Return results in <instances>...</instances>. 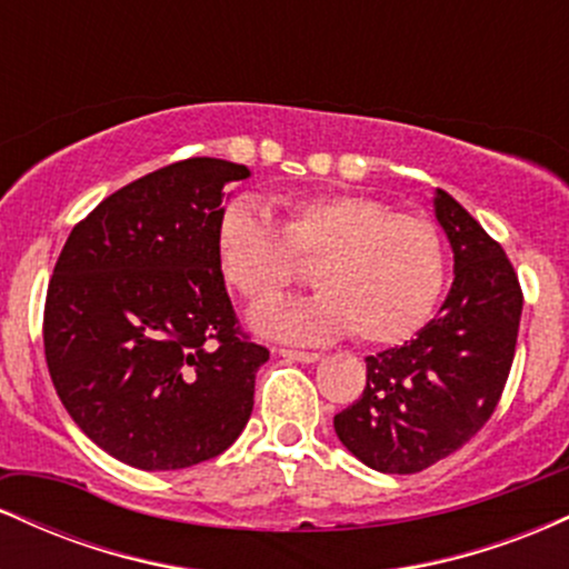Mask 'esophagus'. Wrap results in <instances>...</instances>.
<instances>
[{
	"label": "esophagus",
	"mask_w": 569,
	"mask_h": 569,
	"mask_svg": "<svg viewBox=\"0 0 569 569\" xmlns=\"http://www.w3.org/2000/svg\"><path fill=\"white\" fill-rule=\"evenodd\" d=\"M278 356L289 358V361H297V363H316L318 358H321L318 352H312V350H291V348H280Z\"/></svg>",
	"instance_id": "obj_1"
}]
</instances>
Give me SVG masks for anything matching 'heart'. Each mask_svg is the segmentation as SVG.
<instances>
[{
    "label": "heart",
    "instance_id": "1",
    "mask_svg": "<svg viewBox=\"0 0 569 569\" xmlns=\"http://www.w3.org/2000/svg\"><path fill=\"white\" fill-rule=\"evenodd\" d=\"M217 253L224 278L248 302H267L312 264L321 291L278 299L251 312V326L283 342H329L356 335L363 345H398L428 321L447 276L433 221L393 213L358 192L289 200L283 221L259 202L221 208Z\"/></svg>",
    "mask_w": 569,
    "mask_h": 569
}]
</instances>
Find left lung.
<instances>
[{
    "label": "left lung",
    "mask_w": 569,
    "mask_h": 569,
    "mask_svg": "<svg viewBox=\"0 0 569 569\" xmlns=\"http://www.w3.org/2000/svg\"><path fill=\"white\" fill-rule=\"evenodd\" d=\"M433 213L455 253L439 316L401 348L367 358V388L335 417L339 441L380 473H417L471 441L513 363L521 289L500 243L452 194Z\"/></svg>",
    "instance_id": "left-lung-1"
}]
</instances>
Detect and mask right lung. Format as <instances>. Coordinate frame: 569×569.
Listing matches in <instances>:
<instances>
[{
    "instance_id": "right-lung-1",
    "label": "right lung",
    "mask_w": 569,
    "mask_h": 569,
    "mask_svg": "<svg viewBox=\"0 0 569 569\" xmlns=\"http://www.w3.org/2000/svg\"><path fill=\"white\" fill-rule=\"evenodd\" d=\"M246 166L189 158L98 202L44 302L56 393L90 441L141 471L224 452L270 350L240 335L217 253L224 187Z\"/></svg>"
}]
</instances>
